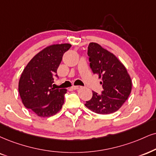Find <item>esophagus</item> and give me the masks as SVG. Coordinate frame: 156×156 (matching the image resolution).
<instances>
[{
    "instance_id": "esophagus-1",
    "label": "esophagus",
    "mask_w": 156,
    "mask_h": 156,
    "mask_svg": "<svg viewBox=\"0 0 156 156\" xmlns=\"http://www.w3.org/2000/svg\"><path fill=\"white\" fill-rule=\"evenodd\" d=\"M81 87H82L81 86H72V87L73 90H79V89H80Z\"/></svg>"
}]
</instances>
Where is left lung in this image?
<instances>
[{"label":"left lung","mask_w":156,"mask_h":156,"mask_svg":"<svg viewBox=\"0 0 156 156\" xmlns=\"http://www.w3.org/2000/svg\"><path fill=\"white\" fill-rule=\"evenodd\" d=\"M87 54L90 66L94 74L102 79L103 90L101 95L93 91L91 100L85 106L98 114L116 112L128 99L132 91V82L124 64L112 53L99 44L90 43Z\"/></svg>","instance_id":"8db88e82"}]
</instances>
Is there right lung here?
<instances>
[{
	"mask_svg": "<svg viewBox=\"0 0 156 156\" xmlns=\"http://www.w3.org/2000/svg\"><path fill=\"white\" fill-rule=\"evenodd\" d=\"M69 43L54 44L45 48L32 58L21 74L19 93L22 103L40 117H50L60 111L64 103L66 89L52 87L53 76L70 48Z\"/></svg>",
	"mask_w": 156,
	"mask_h": 156,
	"instance_id": "right-lung-1",
	"label": "right lung"
}]
</instances>
